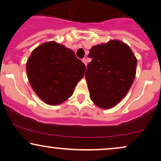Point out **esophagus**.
Instances as JSON below:
<instances>
[{
	"instance_id": "esophagus-1",
	"label": "esophagus",
	"mask_w": 161,
	"mask_h": 161,
	"mask_svg": "<svg viewBox=\"0 0 161 161\" xmlns=\"http://www.w3.org/2000/svg\"><path fill=\"white\" fill-rule=\"evenodd\" d=\"M82 61H83V63H84V64H85L86 66L87 65V61H86V58H83V59H82Z\"/></svg>"
}]
</instances>
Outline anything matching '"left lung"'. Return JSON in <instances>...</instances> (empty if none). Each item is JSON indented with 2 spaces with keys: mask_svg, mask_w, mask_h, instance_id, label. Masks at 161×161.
Instances as JSON below:
<instances>
[{
  "mask_svg": "<svg viewBox=\"0 0 161 161\" xmlns=\"http://www.w3.org/2000/svg\"><path fill=\"white\" fill-rule=\"evenodd\" d=\"M88 56L92 58L85 74L90 98L97 106L111 108L130 89L137 59L128 45L116 40L94 46Z\"/></svg>",
  "mask_w": 161,
  "mask_h": 161,
  "instance_id": "1",
  "label": "left lung"
}]
</instances>
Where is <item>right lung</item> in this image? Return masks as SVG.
Segmentation results:
<instances>
[{
  "label": "right lung",
  "mask_w": 161,
  "mask_h": 161,
  "mask_svg": "<svg viewBox=\"0 0 161 161\" xmlns=\"http://www.w3.org/2000/svg\"><path fill=\"white\" fill-rule=\"evenodd\" d=\"M85 70V64L72 50L54 42L36 47L26 64L32 89L50 105H58L70 97Z\"/></svg>",
  "instance_id": "right-lung-1"
}]
</instances>
